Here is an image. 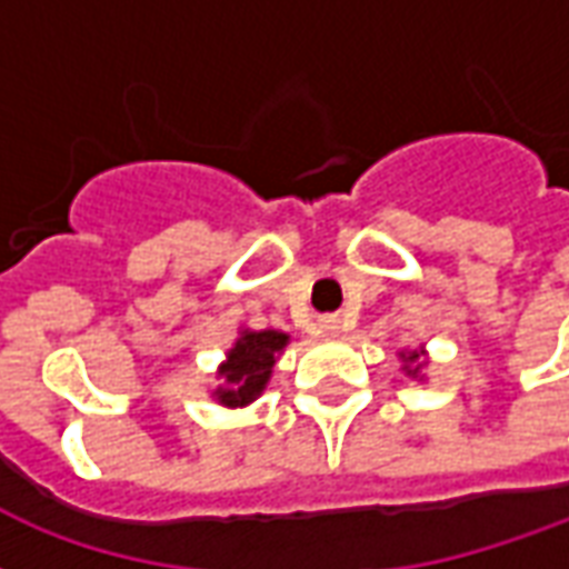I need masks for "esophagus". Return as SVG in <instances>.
Here are the masks:
<instances>
[{
    "label": "esophagus",
    "mask_w": 569,
    "mask_h": 569,
    "mask_svg": "<svg viewBox=\"0 0 569 569\" xmlns=\"http://www.w3.org/2000/svg\"><path fill=\"white\" fill-rule=\"evenodd\" d=\"M321 333L325 336L339 333V318H325V321H321Z\"/></svg>",
    "instance_id": "1"
}]
</instances>
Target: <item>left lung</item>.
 Returning <instances> with one entry per match:
<instances>
[{
	"mask_svg": "<svg viewBox=\"0 0 569 569\" xmlns=\"http://www.w3.org/2000/svg\"><path fill=\"white\" fill-rule=\"evenodd\" d=\"M400 370L409 376V379H418V381H425V370H427V348H403L400 351Z\"/></svg>",
	"mask_w": 569,
	"mask_h": 569,
	"instance_id": "left-lung-1",
	"label": "left lung"
}]
</instances>
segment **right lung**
I'll return each instance as SVG.
<instances>
[{"label": "right lung", "instance_id": "right-lung-1", "mask_svg": "<svg viewBox=\"0 0 569 569\" xmlns=\"http://www.w3.org/2000/svg\"><path fill=\"white\" fill-rule=\"evenodd\" d=\"M290 336L281 330H251L242 327L236 336L233 348H227V358L218 367V385L211 397L227 409H242L251 406L267 391L272 379V367L288 348Z\"/></svg>", "mask_w": 569, "mask_h": 569}]
</instances>
